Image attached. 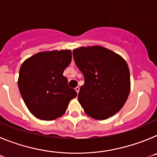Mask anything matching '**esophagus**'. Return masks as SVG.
Here are the masks:
<instances>
[{
  "mask_svg": "<svg viewBox=\"0 0 157 157\" xmlns=\"http://www.w3.org/2000/svg\"><path fill=\"white\" fill-rule=\"evenodd\" d=\"M79 89H80V88H79V87H78V86H77L75 89V90L76 92H77V94H78V92H79Z\"/></svg>",
  "mask_w": 157,
  "mask_h": 157,
  "instance_id": "34e87169",
  "label": "esophagus"
}]
</instances>
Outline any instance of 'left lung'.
Masks as SVG:
<instances>
[{
	"mask_svg": "<svg viewBox=\"0 0 157 157\" xmlns=\"http://www.w3.org/2000/svg\"><path fill=\"white\" fill-rule=\"evenodd\" d=\"M85 83L78 100L87 116L106 120L123 108L130 91V71L121 56L100 45L73 50Z\"/></svg>",
	"mask_w": 157,
	"mask_h": 157,
	"instance_id": "left-lung-1",
	"label": "left lung"
}]
</instances>
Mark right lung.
I'll return each mask as SVG.
<instances>
[{"label":"right lung","instance_id":"add662e5","mask_svg":"<svg viewBox=\"0 0 157 157\" xmlns=\"http://www.w3.org/2000/svg\"><path fill=\"white\" fill-rule=\"evenodd\" d=\"M71 61V51L40 52L22 63L18 86L25 105L32 114L50 121L65 113L69 102L77 96L67 85L63 71Z\"/></svg>","mask_w":157,"mask_h":157}]
</instances>
